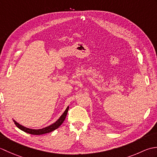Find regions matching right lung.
Returning <instances> with one entry per match:
<instances>
[{"mask_svg":"<svg viewBox=\"0 0 157 157\" xmlns=\"http://www.w3.org/2000/svg\"><path fill=\"white\" fill-rule=\"evenodd\" d=\"M68 110H69V106H67V108L66 109L65 112L63 113V115L60 117L59 119L55 123H52V125L46 127V128H44L42 129H29L28 128H25V127L21 125H20L19 123L16 122L15 120H13V121H14L15 125L19 129L22 130V131H23V132L28 133V134H30L32 135H42V134H47V133H49V132H51L52 131H54V130H55L56 129H57L63 123V121H65L67 114Z\"/></svg>","mask_w":157,"mask_h":157,"instance_id":"right-lung-1","label":"right lung"}]
</instances>
